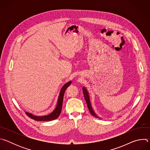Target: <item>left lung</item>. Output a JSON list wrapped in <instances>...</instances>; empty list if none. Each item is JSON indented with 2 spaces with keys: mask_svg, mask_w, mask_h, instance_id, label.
Segmentation results:
<instances>
[{
  "mask_svg": "<svg viewBox=\"0 0 150 150\" xmlns=\"http://www.w3.org/2000/svg\"><path fill=\"white\" fill-rule=\"evenodd\" d=\"M82 91H83V96H84L85 100V101H86V102H87V104L88 108V110H89L90 112L93 116H94L95 117L99 118V117L96 115V114L94 113V110H93V109H92V107H91V103H90V97H89V95H88V91H87V89L85 88V87H83V88H82Z\"/></svg>",
  "mask_w": 150,
  "mask_h": 150,
  "instance_id": "left-lung-1",
  "label": "left lung"
}]
</instances>
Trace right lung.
<instances>
[{
	"label": "right lung",
	"mask_w": 150,
	"mask_h": 150,
	"mask_svg": "<svg viewBox=\"0 0 150 150\" xmlns=\"http://www.w3.org/2000/svg\"><path fill=\"white\" fill-rule=\"evenodd\" d=\"M71 83V81H69L67 83H66L65 85H63L62 88H61L59 96L58 98V101L57 103L56 108L55 109L53 110L52 113L50 114L47 115V116H34L33 115L29 113L28 112H25L27 115L29 116L30 118L35 120H38V121H49V120H52L57 119L62 111V104H63V96L64 93H65L67 88L69 86Z\"/></svg>",
	"instance_id": "right-lung-1"
}]
</instances>
